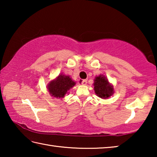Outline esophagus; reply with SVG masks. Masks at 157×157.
Masks as SVG:
<instances>
[{
    "label": "esophagus",
    "instance_id": "esophagus-1",
    "mask_svg": "<svg viewBox=\"0 0 157 157\" xmlns=\"http://www.w3.org/2000/svg\"><path fill=\"white\" fill-rule=\"evenodd\" d=\"M79 82H80V83L82 85H86L87 84V80H86V79H81V80H79Z\"/></svg>",
    "mask_w": 157,
    "mask_h": 157
}]
</instances>
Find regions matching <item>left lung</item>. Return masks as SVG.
<instances>
[{"label": "left lung", "instance_id": "1", "mask_svg": "<svg viewBox=\"0 0 157 157\" xmlns=\"http://www.w3.org/2000/svg\"><path fill=\"white\" fill-rule=\"evenodd\" d=\"M94 86L95 94L102 99L109 98L114 93L113 85L109 82L105 75L102 74L95 77Z\"/></svg>", "mask_w": 157, "mask_h": 157}]
</instances>
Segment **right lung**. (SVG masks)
<instances>
[{
  "label": "right lung",
  "mask_w": 157,
  "mask_h": 157,
  "mask_svg": "<svg viewBox=\"0 0 157 157\" xmlns=\"http://www.w3.org/2000/svg\"><path fill=\"white\" fill-rule=\"evenodd\" d=\"M75 85V82L70 76L60 74L56 78L50 81L47 88L49 94L56 98H63L68 91Z\"/></svg>",
  "instance_id": "add662e5"
}]
</instances>
